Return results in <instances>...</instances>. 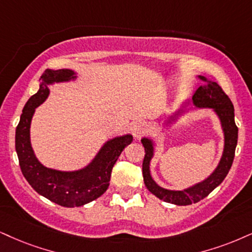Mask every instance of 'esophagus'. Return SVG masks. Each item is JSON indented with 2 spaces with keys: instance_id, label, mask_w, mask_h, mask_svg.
<instances>
[{
  "instance_id": "1",
  "label": "esophagus",
  "mask_w": 252,
  "mask_h": 252,
  "mask_svg": "<svg viewBox=\"0 0 252 252\" xmlns=\"http://www.w3.org/2000/svg\"><path fill=\"white\" fill-rule=\"evenodd\" d=\"M146 132H147V125H146L145 123H141V121L136 123L132 128L133 136H134V139H136V140H138V139H140Z\"/></svg>"
}]
</instances>
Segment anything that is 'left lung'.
<instances>
[{
  "instance_id": "obj_1",
  "label": "left lung",
  "mask_w": 252,
  "mask_h": 252,
  "mask_svg": "<svg viewBox=\"0 0 252 252\" xmlns=\"http://www.w3.org/2000/svg\"><path fill=\"white\" fill-rule=\"evenodd\" d=\"M200 78L207 82V84L196 90V92L192 95V101L197 107H209L215 110L221 120L223 132H224V151H223L222 159L215 172L207 180L190 188L185 189V190L176 191L161 188L154 182L150 173V161L153 157V142L147 138H144L141 140L145 147L142 175H144L146 187L160 200L168 202V203L178 204V206H188V204L196 203L202 198L207 197L217 186L221 185L231 168L232 161L235 158L236 146H237L238 127L235 124L234 105L219 84L207 80V78L202 76H200Z\"/></svg>"
}]
</instances>
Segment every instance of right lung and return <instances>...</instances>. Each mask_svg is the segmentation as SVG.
<instances>
[{
  "label": "right lung",
  "instance_id": "obj_1",
  "mask_svg": "<svg viewBox=\"0 0 252 252\" xmlns=\"http://www.w3.org/2000/svg\"><path fill=\"white\" fill-rule=\"evenodd\" d=\"M39 90L31 95L16 127L15 146L22 174L38 194L62 207H80L101 196L110 186L112 168L127 145L133 140L127 134L114 138L102 146L94 160L77 172H60L39 163L30 145V123L35 108L49 95V84L76 78L67 69L45 70Z\"/></svg>",
  "mask_w": 252,
  "mask_h": 252
}]
</instances>
